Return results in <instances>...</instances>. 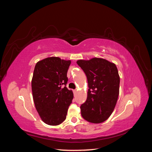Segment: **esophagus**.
<instances>
[{"label": "esophagus", "mask_w": 152, "mask_h": 152, "mask_svg": "<svg viewBox=\"0 0 152 152\" xmlns=\"http://www.w3.org/2000/svg\"><path fill=\"white\" fill-rule=\"evenodd\" d=\"M77 89H75V90L73 91V93H74L75 94V93H77Z\"/></svg>", "instance_id": "obj_1"}]
</instances>
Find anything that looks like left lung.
<instances>
[{"instance_id": "1", "label": "left lung", "mask_w": 152, "mask_h": 152, "mask_svg": "<svg viewBox=\"0 0 152 152\" xmlns=\"http://www.w3.org/2000/svg\"><path fill=\"white\" fill-rule=\"evenodd\" d=\"M87 76L89 89L86 102L80 106L81 115L91 123L104 122L111 115L118 94L120 77L115 64L93 58L77 61Z\"/></svg>"}]
</instances>
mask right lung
Masks as SVG:
<instances>
[{"label":"right lung","mask_w":152,"mask_h":152,"mask_svg":"<svg viewBox=\"0 0 152 152\" xmlns=\"http://www.w3.org/2000/svg\"><path fill=\"white\" fill-rule=\"evenodd\" d=\"M70 60L49 57L36 63L31 80L35 108L42 121L57 126L65 120L73 94L66 87Z\"/></svg>","instance_id":"obj_1"}]
</instances>
